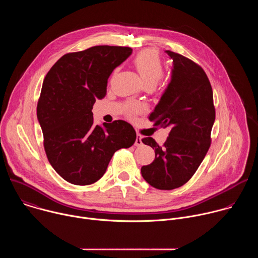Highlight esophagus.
<instances>
[{
  "mask_svg": "<svg viewBox=\"0 0 258 258\" xmlns=\"http://www.w3.org/2000/svg\"><path fill=\"white\" fill-rule=\"evenodd\" d=\"M143 142H142V136L140 134H137V139H136V142H135V145L136 146H142Z\"/></svg>",
  "mask_w": 258,
  "mask_h": 258,
  "instance_id": "34e87169",
  "label": "esophagus"
}]
</instances>
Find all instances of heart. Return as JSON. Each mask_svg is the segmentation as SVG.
<instances>
[{
	"mask_svg": "<svg viewBox=\"0 0 258 258\" xmlns=\"http://www.w3.org/2000/svg\"><path fill=\"white\" fill-rule=\"evenodd\" d=\"M134 64L146 86L154 87L161 79L163 73V62L155 50H144L134 59ZM141 111V107L136 104H127L126 114L134 117Z\"/></svg>",
	"mask_w": 258,
	"mask_h": 258,
	"instance_id": "obj_1",
	"label": "heart"
}]
</instances>
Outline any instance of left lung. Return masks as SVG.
Segmentation results:
<instances>
[{
  "instance_id": "8db88e82",
  "label": "left lung",
  "mask_w": 258,
  "mask_h": 258,
  "mask_svg": "<svg viewBox=\"0 0 258 258\" xmlns=\"http://www.w3.org/2000/svg\"><path fill=\"white\" fill-rule=\"evenodd\" d=\"M166 53L173 61L171 81L149 120L170 132L162 146L153 138L142 139L155 151L153 162L142 166V176L158 190L190 180L209 149L215 120L212 88L203 68L180 54Z\"/></svg>"
}]
</instances>
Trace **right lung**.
Instances as JSON below:
<instances>
[{
	"instance_id": "obj_1",
	"label": "right lung",
	"mask_w": 258,
	"mask_h": 258,
	"mask_svg": "<svg viewBox=\"0 0 258 258\" xmlns=\"http://www.w3.org/2000/svg\"><path fill=\"white\" fill-rule=\"evenodd\" d=\"M130 47L95 46L63 55L45 77L36 106L44 148L66 181L88 186L105 173L113 154L134 145L124 120L95 124L92 109L107 93L108 79L131 54Z\"/></svg>"
}]
</instances>
